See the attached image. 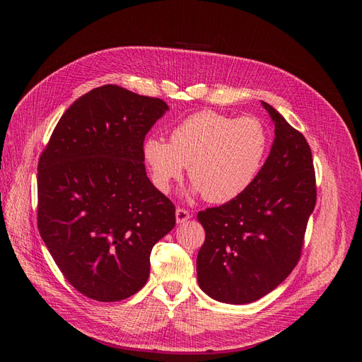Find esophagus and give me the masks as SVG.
Segmentation results:
<instances>
[{"label":"esophagus","instance_id":"1","mask_svg":"<svg viewBox=\"0 0 362 362\" xmlns=\"http://www.w3.org/2000/svg\"><path fill=\"white\" fill-rule=\"evenodd\" d=\"M175 214H177V223H184L190 218V213L185 210V208H181V206H177V211H175Z\"/></svg>","mask_w":362,"mask_h":362}]
</instances>
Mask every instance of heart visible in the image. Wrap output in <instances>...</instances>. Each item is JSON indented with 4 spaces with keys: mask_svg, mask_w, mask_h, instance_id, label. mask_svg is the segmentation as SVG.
I'll return each instance as SVG.
<instances>
[{
    "mask_svg": "<svg viewBox=\"0 0 362 362\" xmlns=\"http://www.w3.org/2000/svg\"><path fill=\"white\" fill-rule=\"evenodd\" d=\"M269 146L270 134L261 119L204 110L175 127L169 144L158 137L146 139L144 160L160 192H169L189 166L193 189L208 202L225 204L254 184Z\"/></svg>",
    "mask_w": 362,
    "mask_h": 362,
    "instance_id": "1",
    "label": "heart"
}]
</instances>
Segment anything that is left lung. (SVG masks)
<instances>
[{
  "label": "left lung",
  "instance_id": "obj_1",
  "mask_svg": "<svg viewBox=\"0 0 362 362\" xmlns=\"http://www.w3.org/2000/svg\"><path fill=\"white\" fill-rule=\"evenodd\" d=\"M275 140L261 172L238 198L198 213L205 229L198 282L210 298L233 305L261 299L299 262L317 187L308 141L275 108Z\"/></svg>",
  "mask_w": 362,
  "mask_h": 362
}]
</instances>
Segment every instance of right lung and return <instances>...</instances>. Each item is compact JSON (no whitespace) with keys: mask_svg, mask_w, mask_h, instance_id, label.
I'll list each match as a JSON object with an SVG mask.
<instances>
[{"mask_svg":"<svg viewBox=\"0 0 362 362\" xmlns=\"http://www.w3.org/2000/svg\"><path fill=\"white\" fill-rule=\"evenodd\" d=\"M168 104L116 84L78 98L37 164V228L71 286L93 300L136 294L175 205L146 177L144 141Z\"/></svg>","mask_w":362,"mask_h":362,"instance_id":"add662e5","label":"right lung"}]
</instances>
